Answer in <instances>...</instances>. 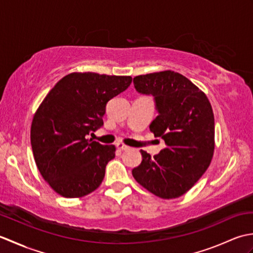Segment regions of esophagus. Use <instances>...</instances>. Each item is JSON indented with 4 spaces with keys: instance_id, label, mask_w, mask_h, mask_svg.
Here are the masks:
<instances>
[{
    "instance_id": "34e87169",
    "label": "esophagus",
    "mask_w": 253,
    "mask_h": 253,
    "mask_svg": "<svg viewBox=\"0 0 253 253\" xmlns=\"http://www.w3.org/2000/svg\"><path fill=\"white\" fill-rule=\"evenodd\" d=\"M116 147H117V149L122 150V151H123V150H127V149H128L127 146H125V144L121 143V142H117V143H116Z\"/></svg>"
}]
</instances>
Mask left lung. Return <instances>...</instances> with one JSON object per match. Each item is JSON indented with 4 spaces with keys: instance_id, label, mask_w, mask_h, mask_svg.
<instances>
[{
    "instance_id": "8db88e82",
    "label": "left lung",
    "mask_w": 253,
    "mask_h": 253,
    "mask_svg": "<svg viewBox=\"0 0 253 253\" xmlns=\"http://www.w3.org/2000/svg\"><path fill=\"white\" fill-rule=\"evenodd\" d=\"M138 93L152 95L158 116L150 124L165 148L153 158L141 150L133 178L153 195L178 198L200 179L214 151V115L202 91L182 75L166 71L133 78Z\"/></svg>"
}]
</instances>
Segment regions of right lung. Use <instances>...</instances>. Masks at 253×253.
I'll return each mask as SVG.
<instances>
[{"label":"right lung","mask_w":253,"mask_h":253,"mask_svg":"<svg viewBox=\"0 0 253 253\" xmlns=\"http://www.w3.org/2000/svg\"><path fill=\"white\" fill-rule=\"evenodd\" d=\"M131 84L130 76L73 73L52 88L31 124L38 169L58 195L84 197L98 188L115 147L85 136L103 126L106 104Z\"/></svg>","instance_id":"obj_1"}]
</instances>
